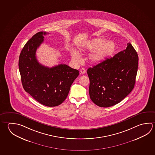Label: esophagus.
<instances>
[{
    "instance_id": "obj_1",
    "label": "esophagus",
    "mask_w": 155,
    "mask_h": 155,
    "mask_svg": "<svg viewBox=\"0 0 155 155\" xmlns=\"http://www.w3.org/2000/svg\"><path fill=\"white\" fill-rule=\"evenodd\" d=\"M86 72V70H85V68H81V70H80V74H85Z\"/></svg>"
}]
</instances>
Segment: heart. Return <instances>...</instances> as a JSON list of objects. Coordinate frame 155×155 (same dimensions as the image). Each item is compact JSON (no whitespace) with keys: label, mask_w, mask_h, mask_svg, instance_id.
<instances>
[{"label":"heart","mask_w":155,"mask_h":155,"mask_svg":"<svg viewBox=\"0 0 155 155\" xmlns=\"http://www.w3.org/2000/svg\"><path fill=\"white\" fill-rule=\"evenodd\" d=\"M116 49L117 45L113 41L98 38L91 39L83 44L81 51H92L90 53L89 60L91 63H99L111 56ZM71 56L76 63L81 61V55L78 51L73 50L71 52Z\"/></svg>","instance_id":"b5f03b06"}]
</instances>
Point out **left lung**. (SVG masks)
I'll return each mask as SVG.
<instances>
[{
	"instance_id": "1",
	"label": "left lung",
	"mask_w": 155,
	"mask_h": 155,
	"mask_svg": "<svg viewBox=\"0 0 155 155\" xmlns=\"http://www.w3.org/2000/svg\"><path fill=\"white\" fill-rule=\"evenodd\" d=\"M138 65V54L128 43L125 50L88 68L90 97L92 102L105 108L120 102L134 88Z\"/></svg>"
}]
</instances>
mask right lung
<instances>
[{
    "label": "right lung",
    "instance_id": "add662e5",
    "mask_svg": "<svg viewBox=\"0 0 155 155\" xmlns=\"http://www.w3.org/2000/svg\"><path fill=\"white\" fill-rule=\"evenodd\" d=\"M48 33H36L25 44L19 55L18 66L25 91L44 106L55 107L63 103L79 71L65 64L53 68L38 63L36 52Z\"/></svg>",
    "mask_w": 155,
    "mask_h": 155
}]
</instances>
